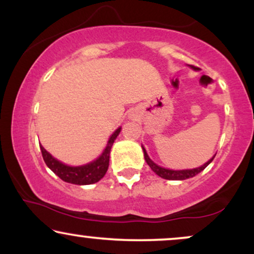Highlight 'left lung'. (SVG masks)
<instances>
[{
    "mask_svg": "<svg viewBox=\"0 0 254 254\" xmlns=\"http://www.w3.org/2000/svg\"><path fill=\"white\" fill-rule=\"evenodd\" d=\"M192 66V65H191ZM193 69H197L196 66H192ZM143 148V147H142ZM143 153H144V159L145 161H147V164L149 165V167L153 170L155 173L157 174L159 177L164 178V179H167V180H185V179H189V178H193L194 176H197L198 173H200L204 168L206 167L210 162L214 160V157H212L211 160H209L206 164H204L203 166H200V167L198 168H193V170H184V171H172V170H166L164 167H160V166H157L156 164H154L153 161L149 159V156H148L147 151L143 148Z\"/></svg>",
    "mask_w": 254,
    "mask_h": 254,
    "instance_id": "left-lung-1",
    "label": "left lung"
}]
</instances>
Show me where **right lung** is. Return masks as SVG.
<instances>
[{
    "mask_svg": "<svg viewBox=\"0 0 254 254\" xmlns=\"http://www.w3.org/2000/svg\"><path fill=\"white\" fill-rule=\"evenodd\" d=\"M119 132H121V127L116 130L113 135L110 137L107 147L105 148L103 155L99 159L88 165L78 166V167H70V166L62 164L55 157H52L42 145H40V150H42L43 159L46 166L64 182L76 184V185H89V184L98 183L106 174L107 168H109L111 148H112L113 142L117 138Z\"/></svg>",
    "mask_w": 254,
    "mask_h": 254,
    "instance_id": "right-lung-1",
    "label": "right lung"
}]
</instances>
